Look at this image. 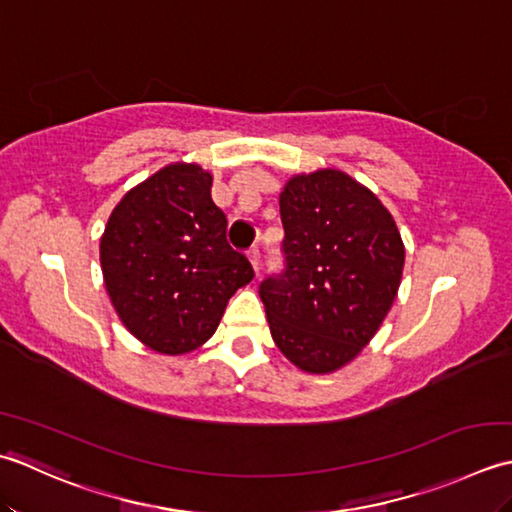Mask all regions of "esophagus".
Segmentation results:
<instances>
[{"instance_id":"obj_1","label":"esophagus","mask_w":512,"mask_h":512,"mask_svg":"<svg viewBox=\"0 0 512 512\" xmlns=\"http://www.w3.org/2000/svg\"><path fill=\"white\" fill-rule=\"evenodd\" d=\"M247 256H249V263H252V267L258 271V267H260V249L254 245V247L247 252Z\"/></svg>"}]
</instances>
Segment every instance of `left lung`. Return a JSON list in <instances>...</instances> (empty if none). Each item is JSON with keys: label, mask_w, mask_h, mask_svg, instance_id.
<instances>
[{"label": "left lung", "mask_w": 512, "mask_h": 512, "mask_svg": "<svg viewBox=\"0 0 512 512\" xmlns=\"http://www.w3.org/2000/svg\"><path fill=\"white\" fill-rule=\"evenodd\" d=\"M283 269L258 287L271 338L307 373L351 362L398 296L404 245L378 196L340 170L289 179L280 194Z\"/></svg>", "instance_id": "obj_1"}]
</instances>
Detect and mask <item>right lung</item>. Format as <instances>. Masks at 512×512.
Masks as SVG:
<instances>
[{
    "label": "right lung",
    "instance_id": "add662e5",
    "mask_svg": "<svg viewBox=\"0 0 512 512\" xmlns=\"http://www.w3.org/2000/svg\"><path fill=\"white\" fill-rule=\"evenodd\" d=\"M101 271L134 338L168 356L214 336L229 298L254 278L227 243V216L212 201V174L172 163L125 194L101 236Z\"/></svg>",
    "mask_w": 512,
    "mask_h": 512
}]
</instances>
